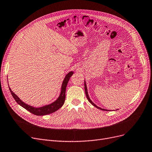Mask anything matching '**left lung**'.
Returning a JSON list of instances; mask_svg holds the SVG:
<instances>
[{"label":"left lung","mask_w":152,"mask_h":152,"mask_svg":"<svg viewBox=\"0 0 152 152\" xmlns=\"http://www.w3.org/2000/svg\"><path fill=\"white\" fill-rule=\"evenodd\" d=\"M84 89H85V93H86V97H87L88 100L89 101V102H90V103H91V104H92V105H93L94 107H96V108H97V109H100V110H105V111H108V110H107V109L106 110V109H102V108H101V107H99L97 106V105H96L94 103L92 102V101L90 99V98H89V95H88V89H87V86H86V81H84Z\"/></svg>","instance_id":"8db88e82"}]
</instances>
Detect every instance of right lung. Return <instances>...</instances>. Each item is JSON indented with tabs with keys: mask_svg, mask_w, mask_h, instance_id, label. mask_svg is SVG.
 <instances>
[{
	"mask_svg": "<svg viewBox=\"0 0 152 152\" xmlns=\"http://www.w3.org/2000/svg\"><path fill=\"white\" fill-rule=\"evenodd\" d=\"M73 74V72L70 71L66 75L64 80L62 83L61 86V93L60 96L58 97L57 99L52 102L50 104L44 105L43 107H32L30 105H28L23 102L22 100L20 99V98L13 92L11 89L9 88V90L11 92V94L14 98L15 101L20 105L23 107L26 110L29 111L30 113H32L33 114L36 115H48L50 114H51L54 112H56L57 110H58L60 108L62 107V105L64 103L65 101V97H66V88L68 83L69 80V78Z\"/></svg>",
	"mask_w": 152,
	"mask_h": 152,
	"instance_id": "add662e5",
	"label": "right lung"
}]
</instances>
